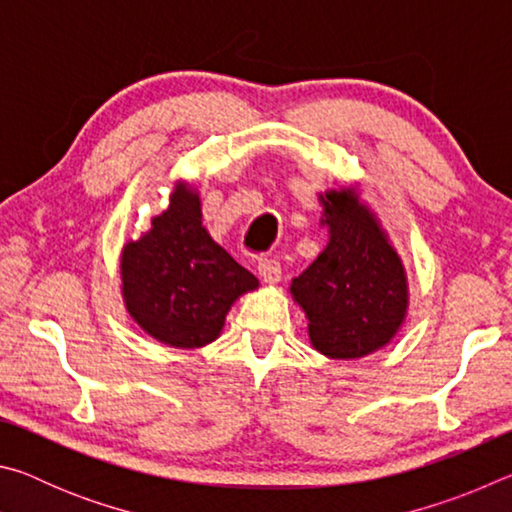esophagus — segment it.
<instances>
[{"label":"esophagus","instance_id":"1","mask_svg":"<svg viewBox=\"0 0 512 512\" xmlns=\"http://www.w3.org/2000/svg\"><path fill=\"white\" fill-rule=\"evenodd\" d=\"M257 271H259V275H262V280H264L266 284H277V282L282 280V266H280V262H277V259H273V257L259 259Z\"/></svg>","mask_w":512,"mask_h":512}]
</instances>
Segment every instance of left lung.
Masks as SVG:
<instances>
[{
	"label": "left lung",
	"instance_id": "8db88e82",
	"mask_svg": "<svg viewBox=\"0 0 512 512\" xmlns=\"http://www.w3.org/2000/svg\"><path fill=\"white\" fill-rule=\"evenodd\" d=\"M329 228L323 253L291 282L309 341L329 359H361L393 341L409 307L397 250L354 187L318 196Z\"/></svg>",
	"mask_w": 512,
	"mask_h": 512
}]
</instances>
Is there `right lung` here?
<instances>
[{
  "mask_svg": "<svg viewBox=\"0 0 512 512\" xmlns=\"http://www.w3.org/2000/svg\"><path fill=\"white\" fill-rule=\"evenodd\" d=\"M201 198L178 183L151 230L121 250V296L131 318L155 341L194 350L219 339L225 314L259 287L203 228Z\"/></svg>",
  "mask_w": 512,
  "mask_h": 512,
  "instance_id": "obj_1",
  "label": "right lung"
}]
</instances>
